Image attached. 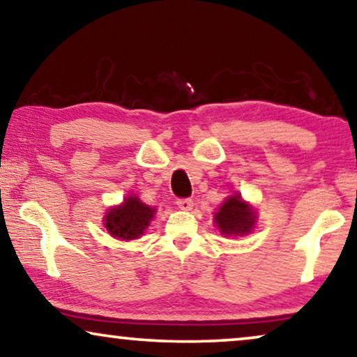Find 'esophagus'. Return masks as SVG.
Segmentation results:
<instances>
[{
  "label": "esophagus",
  "mask_w": 357,
  "mask_h": 357,
  "mask_svg": "<svg viewBox=\"0 0 357 357\" xmlns=\"http://www.w3.org/2000/svg\"><path fill=\"white\" fill-rule=\"evenodd\" d=\"M175 203H177V206L180 209H183V211H190V209L193 208V202L190 198H178Z\"/></svg>",
  "instance_id": "34e87169"
}]
</instances>
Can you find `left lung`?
Instances as JSON below:
<instances>
[{
    "instance_id": "8db88e82",
    "label": "left lung",
    "mask_w": 357,
    "mask_h": 357,
    "mask_svg": "<svg viewBox=\"0 0 357 357\" xmlns=\"http://www.w3.org/2000/svg\"><path fill=\"white\" fill-rule=\"evenodd\" d=\"M216 226L224 236H242L250 232L255 224V213L243 203L241 197H231L226 199L221 209L216 213Z\"/></svg>"
}]
</instances>
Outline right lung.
Listing matches in <instances>:
<instances>
[{
	"instance_id": "1",
	"label": "right lung",
	"mask_w": 357,
	"mask_h": 357,
	"mask_svg": "<svg viewBox=\"0 0 357 357\" xmlns=\"http://www.w3.org/2000/svg\"><path fill=\"white\" fill-rule=\"evenodd\" d=\"M155 209L141 203L136 197L125 199L121 206L109 209L105 216V227L114 237L119 238H138L144 229L149 226Z\"/></svg>"
}]
</instances>
